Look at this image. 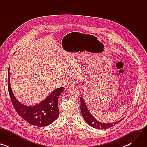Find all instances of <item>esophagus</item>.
I'll use <instances>...</instances> for the list:
<instances>
[{
  "label": "esophagus",
  "mask_w": 147,
  "mask_h": 147,
  "mask_svg": "<svg viewBox=\"0 0 147 147\" xmlns=\"http://www.w3.org/2000/svg\"><path fill=\"white\" fill-rule=\"evenodd\" d=\"M76 86V82L73 80H70L69 83L67 84V87L68 88H74Z\"/></svg>",
  "instance_id": "esophagus-1"
}]
</instances>
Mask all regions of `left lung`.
<instances>
[{"instance_id": "1", "label": "left lung", "mask_w": 147, "mask_h": 147, "mask_svg": "<svg viewBox=\"0 0 147 147\" xmlns=\"http://www.w3.org/2000/svg\"><path fill=\"white\" fill-rule=\"evenodd\" d=\"M80 101H81V112L82 113V115L83 116V118L84 119L85 121L90 125L91 127H93L94 128H96L98 129H107L108 128L113 127V125L116 124L117 123H119L121 120L120 121H117L116 122L111 123H102L99 121H98L97 120H96L92 115L90 113L88 109H87V107L86 105L85 101L84 100L82 97L80 98Z\"/></svg>"}]
</instances>
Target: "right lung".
Returning <instances> with one entry per match:
<instances>
[{
	"instance_id": "right-lung-1",
	"label": "right lung",
	"mask_w": 147,
	"mask_h": 147,
	"mask_svg": "<svg viewBox=\"0 0 147 147\" xmlns=\"http://www.w3.org/2000/svg\"><path fill=\"white\" fill-rule=\"evenodd\" d=\"M7 85L11 103L17 113L28 123L37 127H44L52 123L59 116L58 98L63 91L64 87H60L52 91L42 102L36 105L26 106L18 102L15 98L10 83L9 69Z\"/></svg>"
}]
</instances>
